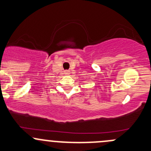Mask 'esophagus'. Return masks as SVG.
I'll return each instance as SVG.
<instances>
[{"mask_svg":"<svg viewBox=\"0 0 151 151\" xmlns=\"http://www.w3.org/2000/svg\"><path fill=\"white\" fill-rule=\"evenodd\" d=\"M69 72H70V71H68V70L65 71V74H69Z\"/></svg>","mask_w":151,"mask_h":151,"instance_id":"34e87169","label":"esophagus"}]
</instances>
